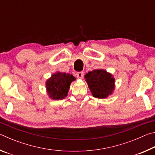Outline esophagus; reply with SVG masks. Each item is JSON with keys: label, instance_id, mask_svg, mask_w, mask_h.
<instances>
[{"label": "esophagus", "instance_id": "esophagus-1", "mask_svg": "<svg viewBox=\"0 0 155 155\" xmlns=\"http://www.w3.org/2000/svg\"><path fill=\"white\" fill-rule=\"evenodd\" d=\"M83 76H84L83 72H80L77 73V78H78V79H82L83 78Z\"/></svg>", "mask_w": 155, "mask_h": 155}]
</instances>
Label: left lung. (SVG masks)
Listing matches in <instances>:
<instances>
[{
    "instance_id": "obj_1",
    "label": "left lung",
    "mask_w": 155,
    "mask_h": 155,
    "mask_svg": "<svg viewBox=\"0 0 155 155\" xmlns=\"http://www.w3.org/2000/svg\"><path fill=\"white\" fill-rule=\"evenodd\" d=\"M85 78L92 96L97 98H106L115 89V78L105 70L98 69L89 72Z\"/></svg>"
}]
</instances>
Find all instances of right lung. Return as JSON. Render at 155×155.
Masks as SVG:
<instances>
[{
	"label": "right lung",
	"instance_id": "add662e5",
	"mask_svg": "<svg viewBox=\"0 0 155 155\" xmlns=\"http://www.w3.org/2000/svg\"><path fill=\"white\" fill-rule=\"evenodd\" d=\"M76 80L72 74L57 72L46 82V91L50 98L62 100L68 96L70 84Z\"/></svg>",
	"mask_w": 155,
	"mask_h": 155
}]
</instances>
